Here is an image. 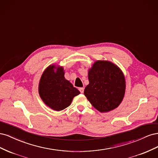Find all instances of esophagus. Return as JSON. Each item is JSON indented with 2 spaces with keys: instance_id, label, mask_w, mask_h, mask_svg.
Here are the masks:
<instances>
[{
  "instance_id": "esophagus-1",
  "label": "esophagus",
  "mask_w": 158,
  "mask_h": 158,
  "mask_svg": "<svg viewBox=\"0 0 158 158\" xmlns=\"http://www.w3.org/2000/svg\"><path fill=\"white\" fill-rule=\"evenodd\" d=\"M79 90H80V92L82 94V93H84V88H79Z\"/></svg>"
}]
</instances>
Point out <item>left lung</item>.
Listing matches in <instances>:
<instances>
[{"mask_svg":"<svg viewBox=\"0 0 158 158\" xmlns=\"http://www.w3.org/2000/svg\"><path fill=\"white\" fill-rule=\"evenodd\" d=\"M89 84L84 95L101 113L116 109L125 96L126 81L118 66L108 60H96L88 70Z\"/></svg>","mask_w":158,"mask_h":158,"instance_id":"1","label":"left lung"}]
</instances>
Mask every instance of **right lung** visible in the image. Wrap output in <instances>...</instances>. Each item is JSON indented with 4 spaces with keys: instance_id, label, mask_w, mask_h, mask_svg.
Returning a JSON list of instances; mask_svg holds the SVG:
<instances>
[{
    "instance_id": "1",
    "label": "right lung",
    "mask_w": 158,
    "mask_h": 158,
    "mask_svg": "<svg viewBox=\"0 0 158 158\" xmlns=\"http://www.w3.org/2000/svg\"><path fill=\"white\" fill-rule=\"evenodd\" d=\"M39 94L47 106L56 111L69 107L80 94L64 78L63 66L51 64L43 73L39 83Z\"/></svg>"
}]
</instances>
